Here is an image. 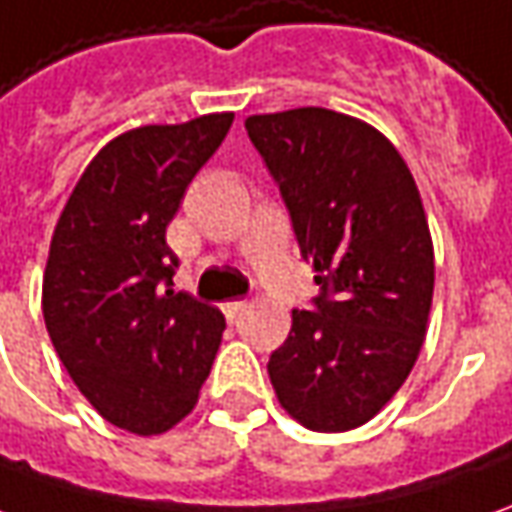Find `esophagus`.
<instances>
[{"label":"esophagus","instance_id":"1","mask_svg":"<svg viewBox=\"0 0 512 512\" xmlns=\"http://www.w3.org/2000/svg\"><path fill=\"white\" fill-rule=\"evenodd\" d=\"M246 308H249V302H246V300L227 302V305H224V311H227L229 319H238V316H243V314H246Z\"/></svg>","mask_w":512,"mask_h":512}]
</instances>
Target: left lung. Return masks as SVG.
Returning <instances> with one entry per match:
<instances>
[{
    "label": "left lung",
    "mask_w": 512,
    "mask_h": 512,
    "mask_svg": "<svg viewBox=\"0 0 512 512\" xmlns=\"http://www.w3.org/2000/svg\"><path fill=\"white\" fill-rule=\"evenodd\" d=\"M322 288L269 358L271 387L311 431L373 420L403 387L429 330L434 243L398 148L370 123L305 106L246 117Z\"/></svg>",
    "instance_id": "obj_1"
}]
</instances>
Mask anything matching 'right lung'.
Instances as JSON below:
<instances>
[{"mask_svg": "<svg viewBox=\"0 0 512 512\" xmlns=\"http://www.w3.org/2000/svg\"><path fill=\"white\" fill-rule=\"evenodd\" d=\"M232 117L139 125L106 142L52 232L41 283L52 347L97 415L139 437L193 412L227 328L218 308L170 288L179 260L165 232Z\"/></svg>", "mask_w": 512, "mask_h": 512, "instance_id": "add662e5", "label": "right lung"}]
</instances>
